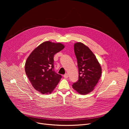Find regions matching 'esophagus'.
Masks as SVG:
<instances>
[{"label":"esophagus","instance_id":"obj_1","mask_svg":"<svg viewBox=\"0 0 129 129\" xmlns=\"http://www.w3.org/2000/svg\"><path fill=\"white\" fill-rule=\"evenodd\" d=\"M64 78H65V79H67L68 77V74L67 73H66V74H65L64 75Z\"/></svg>","mask_w":129,"mask_h":129}]
</instances>
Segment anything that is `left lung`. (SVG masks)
<instances>
[{"label": "left lung", "instance_id": "left-lung-1", "mask_svg": "<svg viewBox=\"0 0 129 129\" xmlns=\"http://www.w3.org/2000/svg\"><path fill=\"white\" fill-rule=\"evenodd\" d=\"M74 50L79 75L72 87L79 93L85 95L94 90L101 77L102 68L94 53L83 43H75Z\"/></svg>", "mask_w": 129, "mask_h": 129}]
</instances>
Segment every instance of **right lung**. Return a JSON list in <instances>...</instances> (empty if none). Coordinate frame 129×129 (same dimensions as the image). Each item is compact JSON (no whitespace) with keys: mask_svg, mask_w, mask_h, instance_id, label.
Here are the masks:
<instances>
[{"mask_svg":"<svg viewBox=\"0 0 129 129\" xmlns=\"http://www.w3.org/2000/svg\"><path fill=\"white\" fill-rule=\"evenodd\" d=\"M64 48L60 43L46 41L35 48L27 58L25 70L33 87L42 94L51 93L62 78L54 70V55Z\"/></svg>","mask_w":129,"mask_h":129,"instance_id":"add662e5","label":"right lung"}]
</instances>
